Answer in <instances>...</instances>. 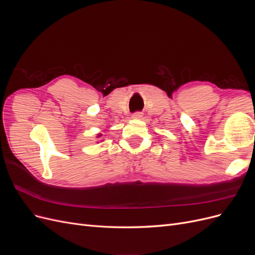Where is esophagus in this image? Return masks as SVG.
Wrapping results in <instances>:
<instances>
[{
	"mask_svg": "<svg viewBox=\"0 0 255 255\" xmlns=\"http://www.w3.org/2000/svg\"><path fill=\"white\" fill-rule=\"evenodd\" d=\"M132 118L136 119V120H140L142 118V114L141 113H135V114H133Z\"/></svg>",
	"mask_w": 255,
	"mask_h": 255,
	"instance_id": "obj_1",
	"label": "esophagus"
}]
</instances>
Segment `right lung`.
<instances>
[{
  "mask_svg": "<svg viewBox=\"0 0 255 255\" xmlns=\"http://www.w3.org/2000/svg\"><path fill=\"white\" fill-rule=\"evenodd\" d=\"M102 136V134H98V136H97V138H100V137H101Z\"/></svg>",
  "mask_w": 255,
  "mask_h": 255,
  "instance_id": "obj_1",
  "label": "right lung"
}]
</instances>
